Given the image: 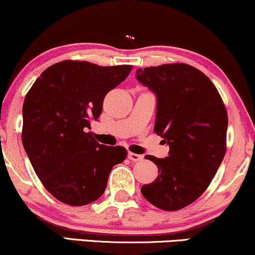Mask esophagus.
Masks as SVG:
<instances>
[{"mask_svg":"<svg viewBox=\"0 0 255 255\" xmlns=\"http://www.w3.org/2000/svg\"><path fill=\"white\" fill-rule=\"evenodd\" d=\"M142 155H140V154H136V153H131V152H129L128 153V159H129V160H131V161H139V160H142Z\"/></svg>","mask_w":255,"mask_h":255,"instance_id":"obj_1","label":"esophagus"}]
</instances>
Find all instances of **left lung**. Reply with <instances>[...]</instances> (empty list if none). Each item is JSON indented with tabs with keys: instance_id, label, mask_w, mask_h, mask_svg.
Masks as SVG:
<instances>
[{
	"instance_id": "8db88e82",
	"label": "left lung",
	"mask_w": 255,
	"mask_h": 255,
	"mask_svg": "<svg viewBox=\"0 0 255 255\" xmlns=\"http://www.w3.org/2000/svg\"><path fill=\"white\" fill-rule=\"evenodd\" d=\"M135 78L157 98L154 131L170 147L157 165L154 182L141 194L162 210H179L209 186L226 154L228 116L215 85L188 64L137 69Z\"/></svg>"
}]
</instances>
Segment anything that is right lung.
<instances>
[{"label":"right lung","mask_w":255,"mask_h":255,"mask_svg":"<svg viewBox=\"0 0 255 255\" xmlns=\"http://www.w3.org/2000/svg\"><path fill=\"white\" fill-rule=\"evenodd\" d=\"M130 65L66 60L45 70L24 98L22 143L36 176L58 201L81 207L103 195L113 166L127 151L93 137L90 121L124 82Z\"/></svg>","instance_id":"obj_1"}]
</instances>
